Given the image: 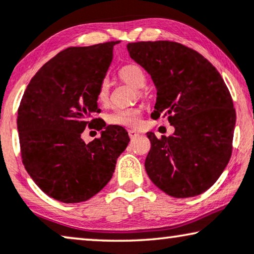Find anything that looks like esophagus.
<instances>
[{
	"instance_id": "1",
	"label": "esophagus",
	"mask_w": 254,
	"mask_h": 254,
	"mask_svg": "<svg viewBox=\"0 0 254 254\" xmlns=\"http://www.w3.org/2000/svg\"><path fill=\"white\" fill-rule=\"evenodd\" d=\"M128 135H129V137H130L131 139H134V138H136V137H138L139 133H137V131H135V130H133V129H129V130H128Z\"/></svg>"
}]
</instances>
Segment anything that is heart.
I'll return each mask as SVG.
<instances>
[{
	"mask_svg": "<svg viewBox=\"0 0 254 254\" xmlns=\"http://www.w3.org/2000/svg\"><path fill=\"white\" fill-rule=\"evenodd\" d=\"M119 76L124 82L129 86L141 89L145 86L146 76L143 69L136 64H128L120 68ZM110 97V81L108 78L102 79L97 90V100L103 104L108 103ZM142 109L138 106H130V108H118L108 117V121L111 125L121 127L136 128L141 124Z\"/></svg>",
	"mask_w": 254,
	"mask_h": 254,
	"instance_id": "obj_1",
	"label": "heart"
}]
</instances>
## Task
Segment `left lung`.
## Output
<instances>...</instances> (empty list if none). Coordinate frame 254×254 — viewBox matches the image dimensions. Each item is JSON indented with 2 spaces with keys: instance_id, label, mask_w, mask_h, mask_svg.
Masks as SVG:
<instances>
[{
  "instance_id": "left-lung-1",
  "label": "left lung",
  "mask_w": 254,
  "mask_h": 254,
  "mask_svg": "<svg viewBox=\"0 0 254 254\" xmlns=\"http://www.w3.org/2000/svg\"><path fill=\"white\" fill-rule=\"evenodd\" d=\"M129 56L151 75L157 88L153 119L168 117L175 131L157 138L145 171L160 190L175 198L211 188L229 163L236 112L225 81L196 50L172 41L134 42Z\"/></svg>"
}]
</instances>
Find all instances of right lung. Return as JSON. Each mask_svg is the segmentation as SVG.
Returning <instances> with one entry per match:
<instances>
[{
  "mask_svg": "<svg viewBox=\"0 0 254 254\" xmlns=\"http://www.w3.org/2000/svg\"><path fill=\"white\" fill-rule=\"evenodd\" d=\"M120 41L67 48L33 76L18 109L21 159L48 196L66 204L88 200L108 185L129 143L123 127L100 118L97 90ZM103 129L86 145L87 126Z\"/></svg>",
  "mask_w": 254,
  "mask_h": 254,
  "instance_id": "right-lung-1",
  "label": "right lung"
}]
</instances>
